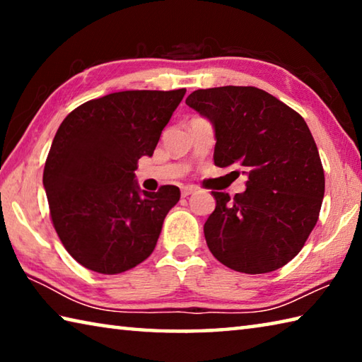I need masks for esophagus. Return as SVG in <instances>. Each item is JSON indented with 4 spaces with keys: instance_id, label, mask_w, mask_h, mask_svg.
Segmentation results:
<instances>
[{
    "instance_id": "34e87169",
    "label": "esophagus",
    "mask_w": 362,
    "mask_h": 362,
    "mask_svg": "<svg viewBox=\"0 0 362 362\" xmlns=\"http://www.w3.org/2000/svg\"><path fill=\"white\" fill-rule=\"evenodd\" d=\"M196 192V187H193V185H187V187H182V196L183 198H185V196H189V194H193Z\"/></svg>"
}]
</instances>
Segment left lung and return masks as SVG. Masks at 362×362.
<instances>
[{
  "mask_svg": "<svg viewBox=\"0 0 362 362\" xmlns=\"http://www.w3.org/2000/svg\"><path fill=\"white\" fill-rule=\"evenodd\" d=\"M185 103L216 132L214 163L243 166L246 192H212L207 247L235 272L260 274L291 262L320 217L324 169L305 119L252 86L198 89Z\"/></svg>",
  "mask_w": 362,
  "mask_h": 362,
  "instance_id": "1",
  "label": "left lung"
}]
</instances>
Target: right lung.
Segmentation results:
<instances>
[{"label": "right lung", "instance_id": "right-lung-1", "mask_svg": "<svg viewBox=\"0 0 362 362\" xmlns=\"http://www.w3.org/2000/svg\"><path fill=\"white\" fill-rule=\"evenodd\" d=\"M187 89L122 90L83 103L52 140L42 173L52 225L78 263L127 272L155 249L180 189H140L137 163L151 156Z\"/></svg>", "mask_w": 362, "mask_h": 362}]
</instances>
